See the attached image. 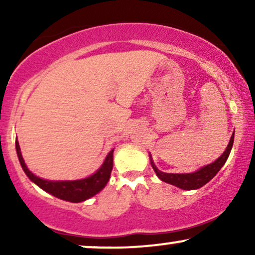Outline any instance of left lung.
<instances>
[{"mask_svg": "<svg viewBox=\"0 0 255 255\" xmlns=\"http://www.w3.org/2000/svg\"><path fill=\"white\" fill-rule=\"evenodd\" d=\"M233 144H234V134L230 137V141L229 144H228L227 150L223 152V154H222L217 160H215V162L211 163V164L204 166V168H201L200 170L192 172V174H166V172L158 170L156 166H154L153 162H152V159H151V164L153 166L157 176L162 181H164V182L174 184V186L178 187V188L187 189V191H191V189H198L200 188V187H203L204 184H206L210 180H212V178L216 176V174L221 170V168L224 165V163L227 162L228 157H229Z\"/></svg>", "mask_w": 255, "mask_h": 255, "instance_id": "left-lung-1", "label": "left lung"}]
</instances>
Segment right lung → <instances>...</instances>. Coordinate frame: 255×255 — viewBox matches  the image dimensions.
<instances>
[{
    "label": "right lung",
    "instance_id": "1",
    "mask_svg": "<svg viewBox=\"0 0 255 255\" xmlns=\"http://www.w3.org/2000/svg\"><path fill=\"white\" fill-rule=\"evenodd\" d=\"M15 148L17 157H19L20 164H21L22 169H24L25 174L31 181H33L37 186H39L43 191L50 193L58 199L62 200L71 201V203H80V201L86 200L93 195L97 194L104 188L105 184L108 183L110 178L111 170H113V152L111 150L105 158L103 165L99 168L98 171H96L92 176L84 178V180L78 181H61V182H52V181H46L43 178L37 177L28 170L26 166L24 158L21 156L20 152V146L17 140L15 141Z\"/></svg>",
    "mask_w": 255,
    "mask_h": 255
}]
</instances>
